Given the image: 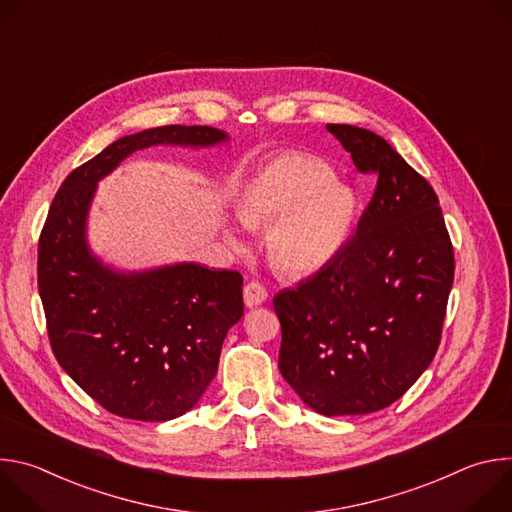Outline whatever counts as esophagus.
Returning <instances> with one entry per match:
<instances>
[{
	"mask_svg": "<svg viewBox=\"0 0 512 512\" xmlns=\"http://www.w3.org/2000/svg\"><path fill=\"white\" fill-rule=\"evenodd\" d=\"M243 298L247 308H257L267 300V289L259 281H249L243 289Z\"/></svg>",
	"mask_w": 512,
	"mask_h": 512,
	"instance_id": "1",
	"label": "esophagus"
}]
</instances>
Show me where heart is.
<instances>
[{"label": "heart", "instance_id": "b5f03b06", "mask_svg": "<svg viewBox=\"0 0 512 512\" xmlns=\"http://www.w3.org/2000/svg\"><path fill=\"white\" fill-rule=\"evenodd\" d=\"M237 216L245 227L265 231V249L281 271L306 275L326 267L346 245L356 196L332 178L322 160L289 152L263 164L241 188ZM231 247H241L237 233H227Z\"/></svg>", "mask_w": 512, "mask_h": 512}]
</instances>
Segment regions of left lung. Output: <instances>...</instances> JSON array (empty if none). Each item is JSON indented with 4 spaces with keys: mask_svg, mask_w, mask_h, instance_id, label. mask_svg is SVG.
Instances as JSON below:
<instances>
[{
    "mask_svg": "<svg viewBox=\"0 0 512 512\" xmlns=\"http://www.w3.org/2000/svg\"><path fill=\"white\" fill-rule=\"evenodd\" d=\"M362 174H377L356 235L318 273L273 298L279 371L314 411L389 407L429 367L442 338L454 249L437 194L377 133L330 123Z\"/></svg>",
    "mask_w": 512,
    "mask_h": 512,
    "instance_id": "1",
    "label": "left lung"
}]
</instances>
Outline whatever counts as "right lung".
Instances as JSON below:
<instances>
[{"label": "right lung", "instance_id": "add662e5", "mask_svg": "<svg viewBox=\"0 0 512 512\" xmlns=\"http://www.w3.org/2000/svg\"><path fill=\"white\" fill-rule=\"evenodd\" d=\"M227 139L208 125L125 135L72 170L52 200L38 243L50 346L68 377L113 415L168 421L198 403L229 328L243 316V277L198 263L131 273L105 265L87 243L97 184L137 150Z\"/></svg>", "mask_w": 512, "mask_h": 512}]
</instances>
